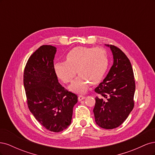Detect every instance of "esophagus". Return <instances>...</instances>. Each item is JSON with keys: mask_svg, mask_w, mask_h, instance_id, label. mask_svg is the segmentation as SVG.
Listing matches in <instances>:
<instances>
[{"mask_svg": "<svg viewBox=\"0 0 155 155\" xmlns=\"http://www.w3.org/2000/svg\"><path fill=\"white\" fill-rule=\"evenodd\" d=\"M85 96H83V95H79V96H78V100L79 101H81L82 100H83V99H85Z\"/></svg>", "mask_w": 155, "mask_h": 155, "instance_id": "34e87169", "label": "esophagus"}]
</instances>
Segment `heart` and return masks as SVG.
<instances>
[{"label": "heart", "mask_w": 155, "mask_h": 155, "mask_svg": "<svg viewBox=\"0 0 155 155\" xmlns=\"http://www.w3.org/2000/svg\"><path fill=\"white\" fill-rule=\"evenodd\" d=\"M109 62V55L104 48L77 46L68 51L66 61L55 63L54 69L59 78L65 83L71 82L78 72L79 76L70 88L74 92H84L88 89L89 83L96 84L101 80Z\"/></svg>", "instance_id": "b5f03b06"}]
</instances>
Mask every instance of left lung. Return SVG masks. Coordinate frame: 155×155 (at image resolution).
<instances>
[{
  "instance_id": "1",
  "label": "left lung",
  "mask_w": 155,
  "mask_h": 155,
  "mask_svg": "<svg viewBox=\"0 0 155 155\" xmlns=\"http://www.w3.org/2000/svg\"><path fill=\"white\" fill-rule=\"evenodd\" d=\"M114 63L104 80L94 91L96 96L93 112L100 127L112 129L124 123L134 106L135 81L129 59L119 48L109 45Z\"/></svg>"
}]
</instances>
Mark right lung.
I'll list each match as a JSON object with an SVG mask.
<instances>
[{
    "label": "right lung",
    "mask_w": 155,
    "mask_h": 155,
    "mask_svg": "<svg viewBox=\"0 0 155 155\" xmlns=\"http://www.w3.org/2000/svg\"><path fill=\"white\" fill-rule=\"evenodd\" d=\"M56 48L43 45L33 53L23 75L27 104L35 118L45 128L58 133L71 124L78 96L58 82L54 59Z\"/></svg>",
    "instance_id": "1"
}]
</instances>
